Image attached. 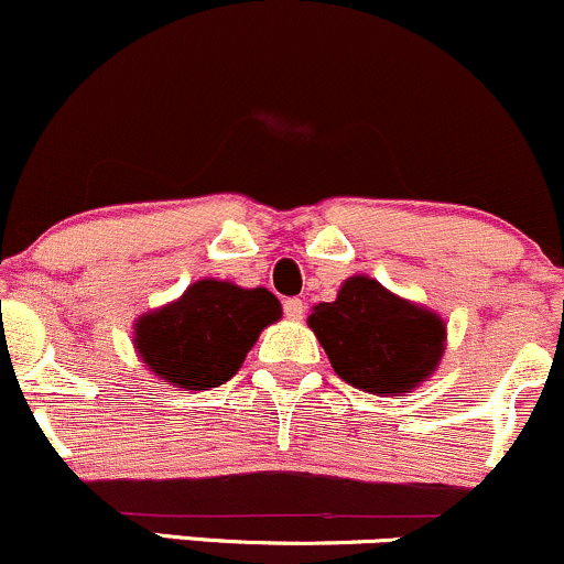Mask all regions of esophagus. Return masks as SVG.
<instances>
[{
    "label": "esophagus",
    "instance_id": "esophagus-1",
    "mask_svg": "<svg viewBox=\"0 0 564 564\" xmlns=\"http://www.w3.org/2000/svg\"><path fill=\"white\" fill-rule=\"evenodd\" d=\"M282 308L288 319H303V314H306V303L301 299H288L282 303Z\"/></svg>",
    "mask_w": 564,
    "mask_h": 564
}]
</instances>
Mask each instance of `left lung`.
<instances>
[{
    "mask_svg": "<svg viewBox=\"0 0 564 564\" xmlns=\"http://www.w3.org/2000/svg\"><path fill=\"white\" fill-rule=\"evenodd\" d=\"M333 370L372 394H404L434 372L445 325L426 308L397 299L370 276H351L338 299L308 316Z\"/></svg>",
    "mask_w": 564,
    "mask_h": 564,
    "instance_id": "obj_1",
    "label": "left lung"
}]
</instances>
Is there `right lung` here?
<instances>
[{
  "label": "right lung",
  "instance_id": "right-lung-1",
  "mask_svg": "<svg viewBox=\"0 0 564 564\" xmlns=\"http://www.w3.org/2000/svg\"><path fill=\"white\" fill-rule=\"evenodd\" d=\"M282 306L265 288L202 280L170 306L138 319L135 349L151 372L186 391L226 383Z\"/></svg>",
  "mask_w": 564,
  "mask_h": 564
}]
</instances>
